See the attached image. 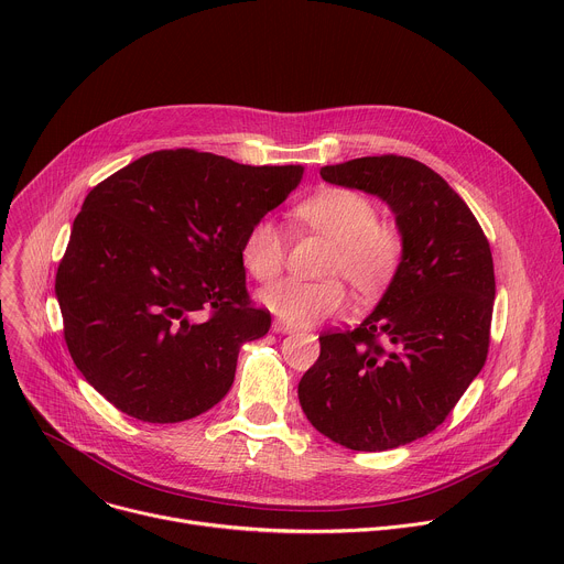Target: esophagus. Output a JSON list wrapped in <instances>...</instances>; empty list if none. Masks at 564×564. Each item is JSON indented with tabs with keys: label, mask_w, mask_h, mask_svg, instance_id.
Returning <instances> with one entry per match:
<instances>
[{
	"label": "esophagus",
	"mask_w": 564,
	"mask_h": 564,
	"mask_svg": "<svg viewBox=\"0 0 564 564\" xmlns=\"http://www.w3.org/2000/svg\"><path fill=\"white\" fill-rule=\"evenodd\" d=\"M272 330H274V333H279V335H290V333H292V328H290L288 324H281V321H274V324H272Z\"/></svg>",
	"instance_id": "esophagus-1"
}]
</instances>
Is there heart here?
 I'll return each instance as SVG.
<instances>
[{"label":"heart","mask_w":564,"mask_h":564,"mask_svg":"<svg viewBox=\"0 0 564 564\" xmlns=\"http://www.w3.org/2000/svg\"><path fill=\"white\" fill-rule=\"evenodd\" d=\"M294 218L307 229L328 238L333 252L321 283L285 279L259 292V301L288 326H312L339 314L346 305V290L339 278L359 299L379 296L394 279L404 238L397 225L377 218V205L361 192L328 187L296 205ZM283 229L270 220H257L240 243V261L257 281H272L285 261Z\"/></svg>","instance_id":"b5f03b06"}]
</instances>
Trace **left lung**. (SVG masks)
<instances>
[{
    "label": "left lung",
    "mask_w": 564,
    "mask_h": 564,
    "mask_svg": "<svg viewBox=\"0 0 564 564\" xmlns=\"http://www.w3.org/2000/svg\"><path fill=\"white\" fill-rule=\"evenodd\" d=\"M330 185L381 198L404 238L401 265L355 330L324 333L299 381L310 424L352 451H388L435 431L489 352L496 274L489 240L431 167L366 155L321 167Z\"/></svg>",
    "instance_id": "obj_1"
}]
</instances>
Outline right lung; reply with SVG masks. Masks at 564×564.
<instances>
[{"mask_svg":"<svg viewBox=\"0 0 564 564\" xmlns=\"http://www.w3.org/2000/svg\"><path fill=\"white\" fill-rule=\"evenodd\" d=\"M301 178V165L163 149L89 192L55 296L73 364L118 411L176 424L227 394L240 346L272 324L246 290L240 243Z\"/></svg>","mask_w":564,"mask_h":564,"instance_id":"right-lung-1","label":"right lung"}]
</instances>
